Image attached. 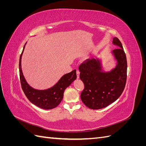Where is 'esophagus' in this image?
<instances>
[{"mask_svg":"<svg viewBox=\"0 0 146 146\" xmlns=\"http://www.w3.org/2000/svg\"><path fill=\"white\" fill-rule=\"evenodd\" d=\"M77 78H79L80 77V71L78 70H77Z\"/></svg>","mask_w":146,"mask_h":146,"instance_id":"34e87169","label":"esophagus"}]
</instances>
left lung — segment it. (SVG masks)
Instances as JSON below:
<instances>
[{"mask_svg": "<svg viewBox=\"0 0 146 146\" xmlns=\"http://www.w3.org/2000/svg\"><path fill=\"white\" fill-rule=\"evenodd\" d=\"M113 44L117 47L111 52L116 61L115 68L110 71H104L102 61L99 58L88 59L79 66L80 78L85 85L80 98L83 103L90 109L107 107L120 97L125 88L126 55L117 38H113Z\"/></svg>", "mask_w": 146, "mask_h": 146, "instance_id": "8db88e82", "label": "left lung"}]
</instances>
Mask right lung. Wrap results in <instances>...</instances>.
Listing matches in <instances>:
<instances>
[{
  "mask_svg": "<svg viewBox=\"0 0 146 146\" xmlns=\"http://www.w3.org/2000/svg\"><path fill=\"white\" fill-rule=\"evenodd\" d=\"M25 44L20 56L19 64L22 89L30 102L37 107L45 110L54 108L62 100L64 90L77 78L76 70H74L72 72L64 74L55 85L47 90H39L34 89L26 81L21 68V58Z\"/></svg>",
  "mask_w": 146,
  "mask_h": 146,
  "instance_id": "obj_1",
  "label": "right lung"
}]
</instances>
